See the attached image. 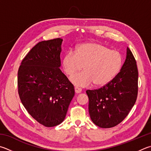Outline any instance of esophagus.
Segmentation results:
<instances>
[{
  "label": "esophagus",
  "mask_w": 151,
  "mask_h": 151,
  "mask_svg": "<svg viewBox=\"0 0 151 151\" xmlns=\"http://www.w3.org/2000/svg\"><path fill=\"white\" fill-rule=\"evenodd\" d=\"M75 92L77 93V94H78V93H81L82 92V89L81 88H78L76 86L75 87Z\"/></svg>",
  "instance_id": "34e87169"
}]
</instances>
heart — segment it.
Here are the masks:
<instances>
[{
	"mask_svg": "<svg viewBox=\"0 0 151 151\" xmlns=\"http://www.w3.org/2000/svg\"><path fill=\"white\" fill-rule=\"evenodd\" d=\"M123 58L116 50L109 49L102 43H82L76 51H68L63 58L65 73L72 75L76 71L84 70L73 75L70 81L76 86L88 87L95 84L102 86L109 83L121 69Z\"/></svg>",
	"mask_w": 151,
	"mask_h": 151,
	"instance_id": "obj_1",
	"label": "heart"
}]
</instances>
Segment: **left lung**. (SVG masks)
I'll list each match as a JSON object with an SVG mask.
<instances>
[{
	"instance_id": "8db88e82",
	"label": "left lung",
	"mask_w": 151,
	"mask_h": 151,
	"mask_svg": "<svg viewBox=\"0 0 151 151\" xmlns=\"http://www.w3.org/2000/svg\"><path fill=\"white\" fill-rule=\"evenodd\" d=\"M132 52L127 48L124 63L119 73L105 86L88 90V111L92 121L102 128L121 123L136 102L138 92V70Z\"/></svg>"
}]
</instances>
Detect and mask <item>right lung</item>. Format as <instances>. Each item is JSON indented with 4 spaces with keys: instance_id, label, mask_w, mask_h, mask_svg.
<instances>
[{
    "instance_id": "right-lung-1",
    "label": "right lung",
    "mask_w": 151,
    "mask_h": 151,
    "mask_svg": "<svg viewBox=\"0 0 151 151\" xmlns=\"http://www.w3.org/2000/svg\"><path fill=\"white\" fill-rule=\"evenodd\" d=\"M63 41L38 43L24 57L18 73L22 103L33 118L47 127L64 121L75 96L74 86L60 69Z\"/></svg>"
}]
</instances>
